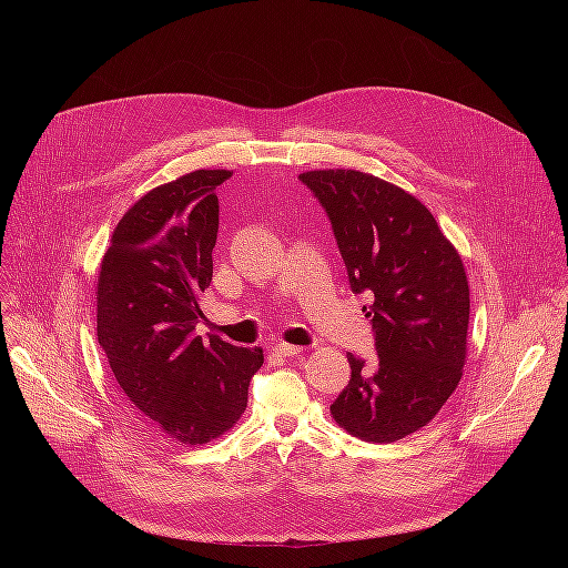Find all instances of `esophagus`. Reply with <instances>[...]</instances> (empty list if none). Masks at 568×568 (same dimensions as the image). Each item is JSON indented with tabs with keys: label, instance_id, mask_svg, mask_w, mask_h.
<instances>
[{
	"label": "esophagus",
	"instance_id": "1",
	"mask_svg": "<svg viewBox=\"0 0 568 568\" xmlns=\"http://www.w3.org/2000/svg\"><path fill=\"white\" fill-rule=\"evenodd\" d=\"M274 353H278V355H283V357H294V355H298V353H303V348L301 346H294V344H276L274 346Z\"/></svg>",
	"mask_w": 568,
	"mask_h": 568
}]
</instances>
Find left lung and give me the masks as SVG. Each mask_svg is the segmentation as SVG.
<instances>
[{
	"label": "left lung",
	"instance_id": "obj_1",
	"mask_svg": "<svg viewBox=\"0 0 568 568\" xmlns=\"http://www.w3.org/2000/svg\"><path fill=\"white\" fill-rule=\"evenodd\" d=\"M335 229L355 294L373 321L377 359L348 353V386L331 416L366 443H395L429 425L467 362L469 285L460 254L412 193L351 169L305 171Z\"/></svg>",
	"mask_w": 568,
	"mask_h": 568
}]
</instances>
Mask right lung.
Wrapping results in <instances>:
<instances>
[{
	"label": "right lung",
	"instance_id": "right-lung-1",
	"mask_svg": "<svg viewBox=\"0 0 568 568\" xmlns=\"http://www.w3.org/2000/svg\"><path fill=\"white\" fill-rule=\"evenodd\" d=\"M233 171H193L139 197L119 220L97 283V335L108 364L150 425L206 445L247 409L263 348L195 335L213 278L215 189Z\"/></svg>",
	"mask_w": 568,
	"mask_h": 568
}]
</instances>
